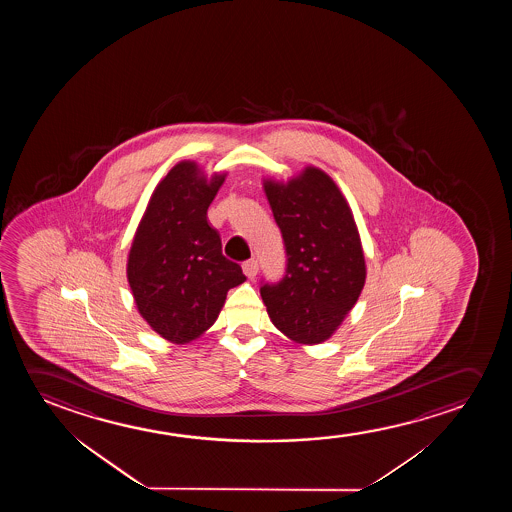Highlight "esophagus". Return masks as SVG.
<instances>
[{
	"label": "esophagus",
	"instance_id": "1",
	"mask_svg": "<svg viewBox=\"0 0 512 512\" xmlns=\"http://www.w3.org/2000/svg\"><path fill=\"white\" fill-rule=\"evenodd\" d=\"M243 273H245L248 278H255L257 273H259V262L255 259L245 260V262H243Z\"/></svg>",
	"mask_w": 512,
	"mask_h": 512
}]
</instances>
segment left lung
I'll return each mask as SVG.
<instances>
[{
  "label": "left lung",
  "instance_id": "obj_1",
  "mask_svg": "<svg viewBox=\"0 0 512 512\" xmlns=\"http://www.w3.org/2000/svg\"><path fill=\"white\" fill-rule=\"evenodd\" d=\"M287 267L260 295L271 322L297 343L329 339L365 283V260L350 206L336 183L316 168L285 183L266 182Z\"/></svg>",
  "mask_w": 512,
  "mask_h": 512
}]
</instances>
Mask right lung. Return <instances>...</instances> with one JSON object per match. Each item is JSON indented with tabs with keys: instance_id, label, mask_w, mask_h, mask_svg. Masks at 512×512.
Wrapping results in <instances>:
<instances>
[{
	"instance_id": "right-lung-1",
	"label": "right lung",
	"mask_w": 512,
	"mask_h": 512,
	"mask_svg": "<svg viewBox=\"0 0 512 512\" xmlns=\"http://www.w3.org/2000/svg\"><path fill=\"white\" fill-rule=\"evenodd\" d=\"M224 175L210 182L180 162L152 194L127 260V280L148 325L173 343H189L217 320L231 288L246 280L222 255L206 211Z\"/></svg>"
}]
</instances>
